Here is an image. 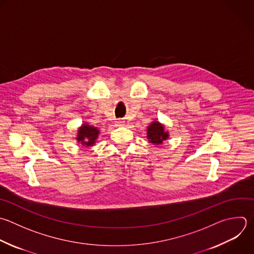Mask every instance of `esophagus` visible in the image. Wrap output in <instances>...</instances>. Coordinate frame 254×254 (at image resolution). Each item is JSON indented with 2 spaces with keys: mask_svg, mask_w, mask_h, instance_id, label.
<instances>
[{
  "mask_svg": "<svg viewBox=\"0 0 254 254\" xmlns=\"http://www.w3.org/2000/svg\"><path fill=\"white\" fill-rule=\"evenodd\" d=\"M124 124H125V121H124L123 119H120V120L117 121V125H118V126H123Z\"/></svg>",
  "mask_w": 254,
  "mask_h": 254,
  "instance_id": "obj_1",
  "label": "esophagus"
}]
</instances>
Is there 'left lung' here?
<instances>
[{
	"instance_id": "1",
	"label": "left lung",
	"mask_w": 254,
	"mask_h": 254,
	"mask_svg": "<svg viewBox=\"0 0 254 254\" xmlns=\"http://www.w3.org/2000/svg\"><path fill=\"white\" fill-rule=\"evenodd\" d=\"M147 137L149 139L150 143H153L154 145L162 144L163 141L168 139L169 134L168 132L164 131V126L161 125L159 122L154 121L147 129Z\"/></svg>"
}]
</instances>
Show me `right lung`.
Returning a JSON list of instances; mask_svg holds the SVG:
<instances>
[{"instance_id":"add662e5","label":"right lung","mask_w":254,"mask_h":254,"mask_svg":"<svg viewBox=\"0 0 254 254\" xmlns=\"http://www.w3.org/2000/svg\"><path fill=\"white\" fill-rule=\"evenodd\" d=\"M98 134L99 130H97L96 127H91L89 125L83 124L82 127L78 130V135L76 139L78 142H81L83 146H93Z\"/></svg>"}]
</instances>
